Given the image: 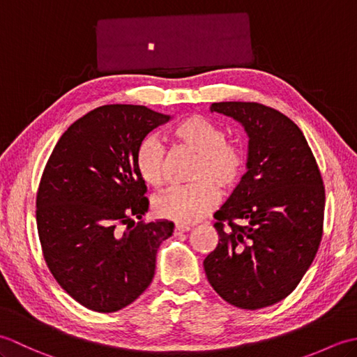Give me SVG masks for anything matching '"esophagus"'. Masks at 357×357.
Masks as SVG:
<instances>
[{
	"mask_svg": "<svg viewBox=\"0 0 357 357\" xmlns=\"http://www.w3.org/2000/svg\"><path fill=\"white\" fill-rule=\"evenodd\" d=\"M190 230V225H183V224H176L174 225V234H183V233H185V231H188Z\"/></svg>",
	"mask_w": 357,
	"mask_h": 357,
	"instance_id": "1",
	"label": "esophagus"
}]
</instances>
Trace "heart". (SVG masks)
Wrapping results in <instances>:
<instances>
[{
    "instance_id": "obj_1",
    "label": "heart",
    "mask_w": 357,
    "mask_h": 357,
    "mask_svg": "<svg viewBox=\"0 0 357 357\" xmlns=\"http://www.w3.org/2000/svg\"><path fill=\"white\" fill-rule=\"evenodd\" d=\"M172 136L198 153L190 178L193 183L173 187L153 201L155 213L179 224H192L213 208L219 188L229 190L238 184L244 170V153L236 144L225 141L224 128L204 116L195 115L172 128ZM135 169L149 185L164 179V147L156 136L149 135L135 151Z\"/></svg>"
}]
</instances>
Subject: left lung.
<instances>
[{"label": "left lung", "instance_id": "1", "mask_svg": "<svg viewBox=\"0 0 357 357\" xmlns=\"http://www.w3.org/2000/svg\"><path fill=\"white\" fill-rule=\"evenodd\" d=\"M248 136L247 173L215 218L218 245L204 259L210 285L229 304L257 310L290 294L322 239L325 188L304 133L257 102H213ZM229 225L223 229V222Z\"/></svg>", "mask_w": 357, "mask_h": 357}]
</instances>
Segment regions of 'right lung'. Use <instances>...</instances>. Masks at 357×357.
<instances>
[{
	"label": "right lung",
	"instance_id": "add662e5",
	"mask_svg": "<svg viewBox=\"0 0 357 357\" xmlns=\"http://www.w3.org/2000/svg\"><path fill=\"white\" fill-rule=\"evenodd\" d=\"M170 118L144 105H102L67 128L45 164L36 195L44 259L63 290L93 312L138 299L173 234L167 219L141 221L147 187L135 169L139 142Z\"/></svg>",
	"mask_w": 357,
	"mask_h": 357
}]
</instances>
